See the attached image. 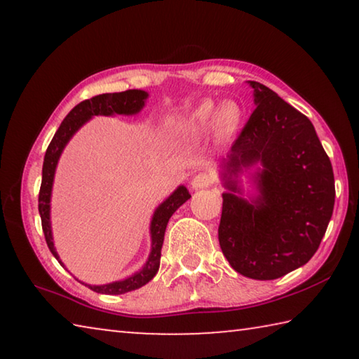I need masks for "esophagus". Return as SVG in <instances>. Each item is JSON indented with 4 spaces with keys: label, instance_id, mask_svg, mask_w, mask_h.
Listing matches in <instances>:
<instances>
[{
    "label": "esophagus",
    "instance_id": "34e87169",
    "mask_svg": "<svg viewBox=\"0 0 359 359\" xmlns=\"http://www.w3.org/2000/svg\"><path fill=\"white\" fill-rule=\"evenodd\" d=\"M215 182V177L209 172H198L191 179V187L193 188H208Z\"/></svg>",
    "mask_w": 359,
    "mask_h": 359
}]
</instances>
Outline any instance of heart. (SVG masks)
Here are the masks:
<instances>
[{
	"label": "heart",
	"instance_id": "heart-1",
	"mask_svg": "<svg viewBox=\"0 0 359 359\" xmlns=\"http://www.w3.org/2000/svg\"><path fill=\"white\" fill-rule=\"evenodd\" d=\"M242 120H244V111L238 102L228 101L218 107L212 100H205L182 121L180 130L190 135H199L209 131L215 125L218 136L229 137L239 130Z\"/></svg>",
	"mask_w": 359,
	"mask_h": 359
}]
</instances>
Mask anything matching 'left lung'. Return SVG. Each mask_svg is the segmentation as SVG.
Listing matches in <instances>:
<instances>
[{
  "instance_id": "8db88e82",
  "label": "left lung",
  "mask_w": 359,
  "mask_h": 359,
  "mask_svg": "<svg viewBox=\"0 0 359 359\" xmlns=\"http://www.w3.org/2000/svg\"><path fill=\"white\" fill-rule=\"evenodd\" d=\"M255 109L231 145L218 241L231 267L255 280H274L318 250L334 209V172L312 121L259 82H248ZM259 161L262 196L233 194V175Z\"/></svg>"
}]
</instances>
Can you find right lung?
<instances>
[{
    "label": "right lung",
    "instance_id": "obj_1",
    "mask_svg": "<svg viewBox=\"0 0 359 359\" xmlns=\"http://www.w3.org/2000/svg\"><path fill=\"white\" fill-rule=\"evenodd\" d=\"M147 93L142 90H126V92L120 93H104L93 96V98L85 100L72 109V111L66 115L65 120L57 130L55 136L48 144L44 165H42V182L39 188V215L42 223V231H44L46 242L48 250L52 252L53 257L58 261V253L55 252L52 241V229H50V193H52V184H53V174H55V168L58 163V158L62 155L65 145L68 144L72 135L81 128V126L92 118L93 115H112V114H137L144 107V102L147 100ZM190 193L187 191L185 187H179L171 196H169L160 208L155 210L154 218H151L150 233H151V252L147 259V263L141 271L136 272L125 280L107 283V285H87L90 290L96 291L101 294H123L128 291L137 290L144 287L145 283L150 282L158 272L160 267V258H161V247L163 241H165V231L168 226V222L171 215L177 210L182 204L190 199ZM62 264V261H60Z\"/></svg>",
    "mask_w": 359,
    "mask_h": 359
}]
</instances>
